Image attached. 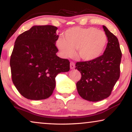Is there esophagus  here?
<instances>
[{
	"label": "esophagus",
	"instance_id": "obj_1",
	"mask_svg": "<svg viewBox=\"0 0 132 132\" xmlns=\"http://www.w3.org/2000/svg\"><path fill=\"white\" fill-rule=\"evenodd\" d=\"M75 67V64L73 62H70V68L71 69H73Z\"/></svg>",
	"mask_w": 132,
	"mask_h": 132
}]
</instances>
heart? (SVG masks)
I'll return each instance as SVG.
<instances>
[{
    "label": "heart",
    "instance_id": "heart-1",
    "mask_svg": "<svg viewBox=\"0 0 132 132\" xmlns=\"http://www.w3.org/2000/svg\"><path fill=\"white\" fill-rule=\"evenodd\" d=\"M107 43V35L102 30L93 27H74L65 32L64 38L57 39L56 44L64 57H73L77 49L80 59L91 61L102 55Z\"/></svg>",
    "mask_w": 132,
    "mask_h": 132
}]
</instances>
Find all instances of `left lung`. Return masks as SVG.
Masks as SVG:
<instances>
[{
    "mask_svg": "<svg viewBox=\"0 0 132 132\" xmlns=\"http://www.w3.org/2000/svg\"><path fill=\"white\" fill-rule=\"evenodd\" d=\"M108 43L103 55L91 61L77 62L76 68L81 73L76 84L79 94L90 102H98L111 95L120 75L122 53L118 39L103 26Z\"/></svg>",
    "mask_w": 132,
    "mask_h": 132,
    "instance_id": "obj_1",
    "label": "left lung"
}]
</instances>
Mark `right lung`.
<instances>
[{
    "label": "right lung",
    "instance_id": "1",
    "mask_svg": "<svg viewBox=\"0 0 132 132\" xmlns=\"http://www.w3.org/2000/svg\"><path fill=\"white\" fill-rule=\"evenodd\" d=\"M57 29L52 25L34 26L16 39L10 59L12 80L25 98H48L57 74L70 70L69 61L56 55Z\"/></svg>",
    "mask_w": 132,
    "mask_h": 132
}]
</instances>
